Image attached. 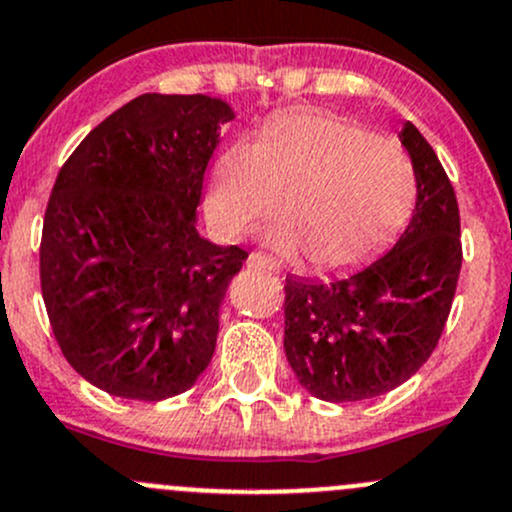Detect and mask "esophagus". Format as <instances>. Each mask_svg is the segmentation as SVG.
Instances as JSON below:
<instances>
[{
	"label": "esophagus",
	"mask_w": 512,
	"mask_h": 512,
	"mask_svg": "<svg viewBox=\"0 0 512 512\" xmlns=\"http://www.w3.org/2000/svg\"><path fill=\"white\" fill-rule=\"evenodd\" d=\"M247 267H257V270H277V265H274V260H270L267 255H262V252H250V257H247Z\"/></svg>",
	"instance_id": "obj_1"
}]
</instances>
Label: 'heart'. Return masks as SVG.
Segmentation results:
<instances>
[{
	"mask_svg": "<svg viewBox=\"0 0 512 512\" xmlns=\"http://www.w3.org/2000/svg\"><path fill=\"white\" fill-rule=\"evenodd\" d=\"M265 233L282 255L316 270H348L383 247L412 211L414 174L400 147L321 112L272 120L252 147L233 144L213 166L206 215L238 238L279 208Z\"/></svg>",
	"mask_w": 512,
	"mask_h": 512,
	"instance_id": "heart-1",
	"label": "heart"
}]
</instances>
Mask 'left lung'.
I'll use <instances>...</instances> for the list:
<instances>
[{
    "label": "left lung",
    "mask_w": 512,
    "mask_h": 512,
    "mask_svg": "<svg viewBox=\"0 0 512 512\" xmlns=\"http://www.w3.org/2000/svg\"><path fill=\"white\" fill-rule=\"evenodd\" d=\"M417 203L387 255L333 282L284 284V351L299 385L326 402L385 395L437 348L461 272L454 186L412 122L402 127Z\"/></svg>",
    "instance_id": "left-lung-1"
}]
</instances>
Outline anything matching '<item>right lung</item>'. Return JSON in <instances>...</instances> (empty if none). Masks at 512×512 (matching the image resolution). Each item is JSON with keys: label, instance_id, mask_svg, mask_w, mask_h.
Listing matches in <instances>:
<instances>
[{"label": "right lung", "instance_id": "obj_1", "mask_svg": "<svg viewBox=\"0 0 512 512\" xmlns=\"http://www.w3.org/2000/svg\"><path fill=\"white\" fill-rule=\"evenodd\" d=\"M228 102L147 93L102 120L58 171L43 215L41 294L78 375L159 402L208 368L247 252L196 230Z\"/></svg>", "mask_w": 512, "mask_h": 512}]
</instances>
